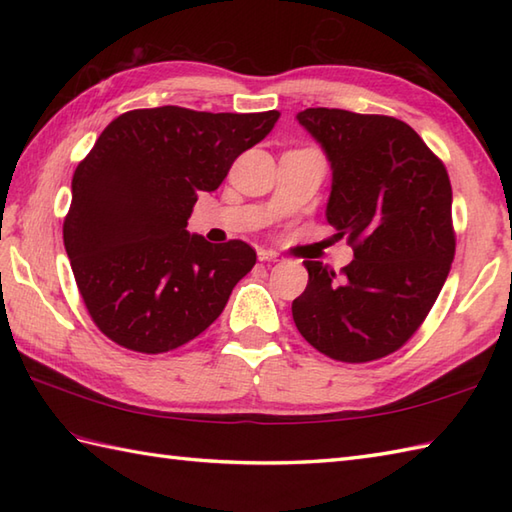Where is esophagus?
Masks as SVG:
<instances>
[{"label": "esophagus", "mask_w": 512, "mask_h": 512, "mask_svg": "<svg viewBox=\"0 0 512 512\" xmlns=\"http://www.w3.org/2000/svg\"><path fill=\"white\" fill-rule=\"evenodd\" d=\"M259 262H281V257L275 250H259Z\"/></svg>", "instance_id": "obj_1"}]
</instances>
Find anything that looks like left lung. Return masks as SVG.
<instances>
[{"label":"left lung","instance_id":"left-lung-1","mask_svg":"<svg viewBox=\"0 0 512 512\" xmlns=\"http://www.w3.org/2000/svg\"><path fill=\"white\" fill-rule=\"evenodd\" d=\"M297 121L330 162L325 217L354 259L343 277L303 262L308 286L292 319L325 356L376 361L411 339L447 281L455 255L447 169L398 118L308 107Z\"/></svg>","mask_w":512,"mask_h":512}]
</instances>
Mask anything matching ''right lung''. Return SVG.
<instances>
[{"label": "right lung", "mask_w": 512, "mask_h": 512, "mask_svg": "<svg viewBox=\"0 0 512 512\" xmlns=\"http://www.w3.org/2000/svg\"><path fill=\"white\" fill-rule=\"evenodd\" d=\"M279 112L211 114L165 105L121 114L72 178L63 244L92 321L143 354L176 350L220 317L257 255L242 239L187 231L200 191H215Z\"/></svg>", "instance_id": "right-lung-1"}]
</instances>
